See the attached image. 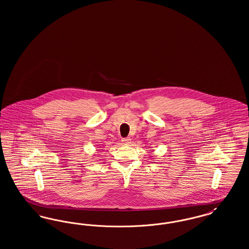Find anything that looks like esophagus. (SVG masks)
Segmentation results:
<instances>
[{
  "instance_id": "1",
  "label": "esophagus",
  "mask_w": 249,
  "mask_h": 249,
  "mask_svg": "<svg viewBox=\"0 0 249 249\" xmlns=\"http://www.w3.org/2000/svg\"><path fill=\"white\" fill-rule=\"evenodd\" d=\"M121 141L123 142H125V143H129V142H130V137H128V138H123Z\"/></svg>"
}]
</instances>
